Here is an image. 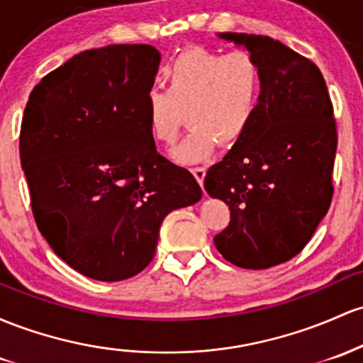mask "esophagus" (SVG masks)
<instances>
[{
	"label": "esophagus",
	"mask_w": 363,
	"mask_h": 363,
	"mask_svg": "<svg viewBox=\"0 0 363 363\" xmlns=\"http://www.w3.org/2000/svg\"><path fill=\"white\" fill-rule=\"evenodd\" d=\"M191 172H193L194 177H196V181L200 182V184H203L206 175V167H194V169H191Z\"/></svg>",
	"instance_id": "obj_1"
}]
</instances>
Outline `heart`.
I'll list each match as a JSON object with an SVG mask.
<instances>
[{
	"mask_svg": "<svg viewBox=\"0 0 363 363\" xmlns=\"http://www.w3.org/2000/svg\"><path fill=\"white\" fill-rule=\"evenodd\" d=\"M167 91L150 89L145 113L151 138L169 146L188 113L191 134L174 150L181 163L206 160L217 145L240 143L257 117L264 86L262 65L246 50L182 51L165 70Z\"/></svg>",
	"mask_w": 363,
	"mask_h": 363,
	"instance_id": "obj_1",
	"label": "heart"
}]
</instances>
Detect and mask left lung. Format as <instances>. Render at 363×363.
Instances as JSON below:
<instances>
[{"label":"left lung","mask_w":363,"mask_h":363,"mask_svg":"<svg viewBox=\"0 0 363 363\" xmlns=\"http://www.w3.org/2000/svg\"><path fill=\"white\" fill-rule=\"evenodd\" d=\"M218 35L255 55L264 86L250 130L206 172L205 189L230 210L213 241L233 265L269 269L305 248L330 206L333 101L318 67L291 48L267 35Z\"/></svg>","instance_id":"8db88e82"}]
</instances>
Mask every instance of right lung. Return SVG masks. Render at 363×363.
I'll return each instance as SVG.
<instances>
[{
    "label": "right lung",
    "mask_w": 363,
    "mask_h": 363,
    "mask_svg": "<svg viewBox=\"0 0 363 363\" xmlns=\"http://www.w3.org/2000/svg\"><path fill=\"white\" fill-rule=\"evenodd\" d=\"M158 65L150 45L86 50L45 75L23 110L20 162L35 224L63 262L96 281L146 269L163 218L201 198L150 134L145 96Z\"/></svg>",
    "instance_id": "1"
}]
</instances>
